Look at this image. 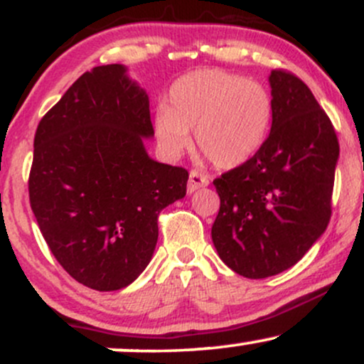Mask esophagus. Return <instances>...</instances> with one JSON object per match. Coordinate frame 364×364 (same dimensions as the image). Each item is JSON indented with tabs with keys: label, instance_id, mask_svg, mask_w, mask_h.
Masks as SVG:
<instances>
[{
	"label": "esophagus",
	"instance_id": "obj_1",
	"mask_svg": "<svg viewBox=\"0 0 364 364\" xmlns=\"http://www.w3.org/2000/svg\"><path fill=\"white\" fill-rule=\"evenodd\" d=\"M208 186V178L205 174L198 173V171H191L190 179H188V193H193V191L198 190V188Z\"/></svg>",
	"mask_w": 364,
	"mask_h": 364
}]
</instances>
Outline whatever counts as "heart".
Listing matches in <instances>:
<instances>
[{
  "mask_svg": "<svg viewBox=\"0 0 364 364\" xmlns=\"http://www.w3.org/2000/svg\"><path fill=\"white\" fill-rule=\"evenodd\" d=\"M272 97L262 83L224 70H196L171 85L154 118L157 140L171 156L195 144L215 168L248 162L269 135Z\"/></svg>",
  "mask_w": 364,
  "mask_h": 364,
  "instance_id": "obj_1",
  "label": "heart"
}]
</instances>
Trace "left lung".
Instances as JSON below:
<instances>
[{
	"label": "left lung",
	"mask_w": 364,
	"mask_h": 364,
	"mask_svg": "<svg viewBox=\"0 0 364 364\" xmlns=\"http://www.w3.org/2000/svg\"><path fill=\"white\" fill-rule=\"evenodd\" d=\"M272 128L243 166L214 179L212 241L236 274L265 279L298 263L327 229L339 159L332 121L303 80L272 70Z\"/></svg>",
	"instance_id": "8db88e82"
}]
</instances>
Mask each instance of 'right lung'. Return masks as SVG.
<instances>
[{
    "mask_svg": "<svg viewBox=\"0 0 364 364\" xmlns=\"http://www.w3.org/2000/svg\"><path fill=\"white\" fill-rule=\"evenodd\" d=\"M149 95L123 65L95 66L44 114L28 198L46 243L75 281L118 291L144 272L157 217L186 195L188 171L149 157Z\"/></svg>",
    "mask_w": 364,
    "mask_h": 364,
    "instance_id": "add662e5",
    "label": "right lung"
}]
</instances>
